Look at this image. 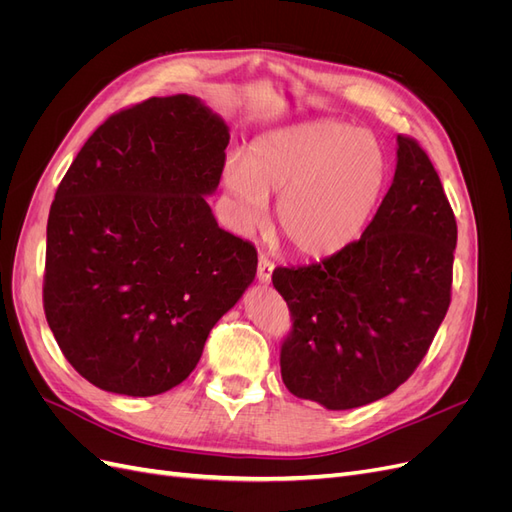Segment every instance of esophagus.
<instances>
[{
    "mask_svg": "<svg viewBox=\"0 0 512 512\" xmlns=\"http://www.w3.org/2000/svg\"><path fill=\"white\" fill-rule=\"evenodd\" d=\"M273 269L275 265L267 258V256H260L258 258V271H256V277L260 284H269L271 282V275H273Z\"/></svg>",
    "mask_w": 512,
    "mask_h": 512,
    "instance_id": "esophagus-1",
    "label": "esophagus"
}]
</instances>
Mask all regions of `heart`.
Masks as SVG:
<instances>
[{"label": "heart", "mask_w": 512, "mask_h": 512, "mask_svg": "<svg viewBox=\"0 0 512 512\" xmlns=\"http://www.w3.org/2000/svg\"><path fill=\"white\" fill-rule=\"evenodd\" d=\"M384 183L380 145L339 121H305L265 132L247 147L245 160L228 158L224 164L237 228H260L269 196H280L282 235L309 258L333 256L359 237Z\"/></svg>", "instance_id": "b5f03b06"}]
</instances>
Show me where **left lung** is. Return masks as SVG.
I'll return each instance as SVG.
<instances>
[{
  "label": "left lung",
  "instance_id": "left-lung-1",
  "mask_svg": "<svg viewBox=\"0 0 512 512\" xmlns=\"http://www.w3.org/2000/svg\"><path fill=\"white\" fill-rule=\"evenodd\" d=\"M455 245L436 168L399 134L393 183L361 239L316 265L273 271L292 314L280 354L286 389L350 410L404 384L451 305Z\"/></svg>",
  "mask_w": 512,
  "mask_h": 512
}]
</instances>
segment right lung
I'll return each mask as SVG.
<instances>
[{"label": "right lung", "instance_id": "obj_1", "mask_svg": "<svg viewBox=\"0 0 512 512\" xmlns=\"http://www.w3.org/2000/svg\"><path fill=\"white\" fill-rule=\"evenodd\" d=\"M230 141L196 96L108 117L61 179L46 224L44 314L68 363L108 393L181 384L254 282L252 243L207 203Z\"/></svg>", "mask_w": 512, "mask_h": 512}]
</instances>
